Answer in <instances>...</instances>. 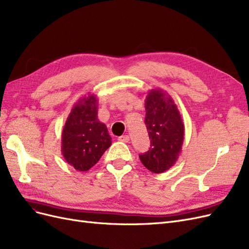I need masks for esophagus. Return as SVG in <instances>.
Here are the masks:
<instances>
[{"mask_svg": "<svg viewBox=\"0 0 249 249\" xmlns=\"http://www.w3.org/2000/svg\"><path fill=\"white\" fill-rule=\"evenodd\" d=\"M118 140L119 141H122V142H129L130 141V137H129V135H124V136H120L119 138H118Z\"/></svg>", "mask_w": 249, "mask_h": 249, "instance_id": "esophagus-1", "label": "esophagus"}]
</instances>
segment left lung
Wrapping results in <instances>:
<instances>
[{
    "label": "left lung",
    "mask_w": 249,
    "mask_h": 249,
    "mask_svg": "<svg viewBox=\"0 0 249 249\" xmlns=\"http://www.w3.org/2000/svg\"><path fill=\"white\" fill-rule=\"evenodd\" d=\"M144 123L150 147L145 154L139 155L140 161L149 171L162 173L178 159L185 135L184 123L177 105L162 89L148 91Z\"/></svg>",
    "instance_id": "1"
}]
</instances>
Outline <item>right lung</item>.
<instances>
[{"label":"right lung","instance_id":"obj_1","mask_svg":"<svg viewBox=\"0 0 249 249\" xmlns=\"http://www.w3.org/2000/svg\"><path fill=\"white\" fill-rule=\"evenodd\" d=\"M96 95L83 96L72 107L61 135V152L65 161L78 171L95 165L112 143L105 124L97 118Z\"/></svg>","mask_w":249,"mask_h":249}]
</instances>
